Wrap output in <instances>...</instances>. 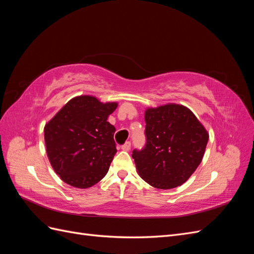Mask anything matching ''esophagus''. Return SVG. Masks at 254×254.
Wrapping results in <instances>:
<instances>
[{
  "instance_id": "esophagus-1",
  "label": "esophagus",
  "mask_w": 254,
  "mask_h": 254,
  "mask_svg": "<svg viewBox=\"0 0 254 254\" xmlns=\"http://www.w3.org/2000/svg\"><path fill=\"white\" fill-rule=\"evenodd\" d=\"M130 147H131V143H130V142H126L124 145L121 146V148L123 150H125V151H128L130 149Z\"/></svg>"
}]
</instances>
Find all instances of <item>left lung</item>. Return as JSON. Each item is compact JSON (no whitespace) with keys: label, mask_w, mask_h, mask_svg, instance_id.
<instances>
[{"label":"left lung","mask_w":254,"mask_h":254,"mask_svg":"<svg viewBox=\"0 0 254 254\" xmlns=\"http://www.w3.org/2000/svg\"><path fill=\"white\" fill-rule=\"evenodd\" d=\"M144 117L146 145L132 151L137 174L156 189L181 186L201 163L209 133L182 105L147 108Z\"/></svg>","instance_id":"obj_1"}]
</instances>
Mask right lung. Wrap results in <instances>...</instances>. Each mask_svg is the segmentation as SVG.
I'll return each mask as SVG.
<instances>
[{
	"label": "right lung",
	"instance_id": "add662e5",
	"mask_svg": "<svg viewBox=\"0 0 254 254\" xmlns=\"http://www.w3.org/2000/svg\"><path fill=\"white\" fill-rule=\"evenodd\" d=\"M118 103L79 95L68 101L44 126L53 170L68 186L88 189L108 173L117 147L115 128L107 122Z\"/></svg>",
	"mask_w": 254,
	"mask_h": 254
}]
</instances>
